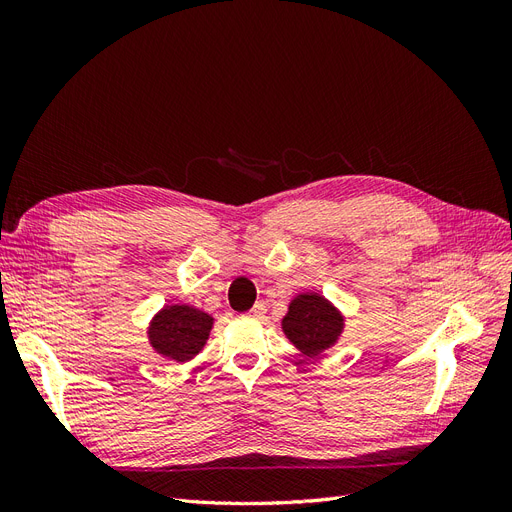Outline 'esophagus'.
<instances>
[{"label":"esophagus","mask_w":512,"mask_h":512,"mask_svg":"<svg viewBox=\"0 0 512 512\" xmlns=\"http://www.w3.org/2000/svg\"><path fill=\"white\" fill-rule=\"evenodd\" d=\"M265 314H267V305L265 303H256L250 312H247V316H252V318H256V320H260V318H265Z\"/></svg>","instance_id":"1"}]
</instances>
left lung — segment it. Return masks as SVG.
<instances>
[{"mask_svg":"<svg viewBox=\"0 0 512 512\" xmlns=\"http://www.w3.org/2000/svg\"><path fill=\"white\" fill-rule=\"evenodd\" d=\"M282 329L290 342L305 356H318L329 350L344 331V316L320 294L305 292L294 297Z\"/></svg>","mask_w":512,"mask_h":512,"instance_id":"left-lung-1","label":"left lung"}]
</instances>
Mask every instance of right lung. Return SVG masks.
Wrapping results in <instances>:
<instances>
[{"label": "right lung", "instance_id": "right-lung-1", "mask_svg": "<svg viewBox=\"0 0 512 512\" xmlns=\"http://www.w3.org/2000/svg\"><path fill=\"white\" fill-rule=\"evenodd\" d=\"M213 318L190 305H168L151 320L149 344L170 361L185 363L203 350Z\"/></svg>", "mask_w": 512, "mask_h": 512}]
</instances>
